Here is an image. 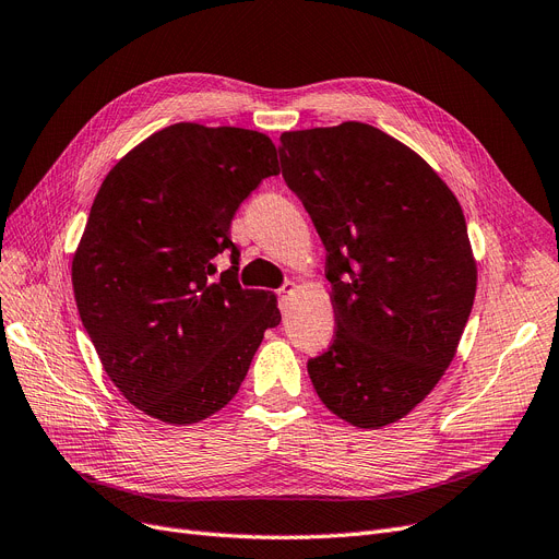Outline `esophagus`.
<instances>
[{
	"label": "esophagus",
	"mask_w": 559,
	"mask_h": 559,
	"mask_svg": "<svg viewBox=\"0 0 559 559\" xmlns=\"http://www.w3.org/2000/svg\"><path fill=\"white\" fill-rule=\"evenodd\" d=\"M293 290H295V283H293V281L283 283V285L278 287V290H276V295H278V301H281V304H285V301H287V297L293 295Z\"/></svg>",
	"instance_id": "esophagus-1"
}]
</instances>
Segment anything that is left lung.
Instances as JSON below:
<instances>
[{"mask_svg":"<svg viewBox=\"0 0 559 559\" xmlns=\"http://www.w3.org/2000/svg\"><path fill=\"white\" fill-rule=\"evenodd\" d=\"M283 179L326 248L336 336L308 376L359 428L405 417L467 324L477 266L461 204L405 144L359 121L281 135Z\"/></svg>","mask_w":559,"mask_h":559,"instance_id":"1","label":"left lung"}]
</instances>
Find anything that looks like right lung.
I'll list each match as a JSON object with an SVG mask.
<instances>
[{
  "label": "right lung",
  "mask_w": 559,
  "mask_h": 559,
  "mask_svg": "<svg viewBox=\"0 0 559 559\" xmlns=\"http://www.w3.org/2000/svg\"><path fill=\"white\" fill-rule=\"evenodd\" d=\"M258 131L175 123L103 179L73 255L82 324L115 386L144 415L195 424L239 391L276 297L239 285L230 225L258 183L278 175ZM221 252L231 269L215 276Z\"/></svg>",
  "instance_id": "obj_1"
}]
</instances>
